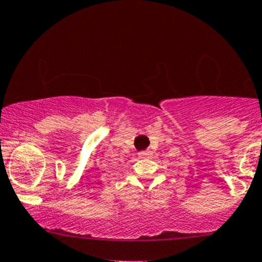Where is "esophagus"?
<instances>
[{"label": "esophagus", "instance_id": "esophagus-1", "mask_svg": "<svg viewBox=\"0 0 262 262\" xmlns=\"http://www.w3.org/2000/svg\"><path fill=\"white\" fill-rule=\"evenodd\" d=\"M149 156H150L149 150H142V152L138 153V157H140V158H148Z\"/></svg>", "mask_w": 262, "mask_h": 262}]
</instances>
